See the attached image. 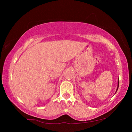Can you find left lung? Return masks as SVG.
I'll return each instance as SVG.
<instances>
[{
	"instance_id": "obj_1",
	"label": "left lung",
	"mask_w": 132,
	"mask_h": 132,
	"mask_svg": "<svg viewBox=\"0 0 132 132\" xmlns=\"http://www.w3.org/2000/svg\"><path fill=\"white\" fill-rule=\"evenodd\" d=\"M119 81H118V87H117V91H116V93H117V91L118 90V87H119Z\"/></svg>"
}]
</instances>
